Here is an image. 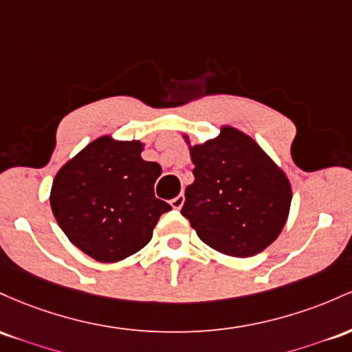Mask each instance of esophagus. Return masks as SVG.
Listing matches in <instances>:
<instances>
[{"label": "esophagus", "mask_w": 352, "mask_h": 352, "mask_svg": "<svg viewBox=\"0 0 352 352\" xmlns=\"http://www.w3.org/2000/svg\"><path fill=\"white\" fill-rule=\"evenodd\" d=\"M183 204H184V195H179L176 196L175 199H171V206L175 209H181L183 208Z\"/></svg>", "instance_id": "34e87169"}]
</instances>
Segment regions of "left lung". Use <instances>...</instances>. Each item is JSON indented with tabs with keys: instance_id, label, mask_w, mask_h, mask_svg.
Here are the masks:
<instances>
[{
	"instance_id": "8db88e82",
	"label": "left lung",
	"mask_w": 352,
	"mask_h": 352,
	"mask_svg": "<svg viewBox=\"0 0 352 352\" xmlns=\"http://www.w3.org/2000/svg\"><path fill=\"white\" fill-rule=\"evenodd\" d=\"M195 183L186 188L181 214L203 243L232 258H250L281 234L289 216L286 173L250 134L223 124L219 134L191 144Z\"/></svg>"
}]
</instances>
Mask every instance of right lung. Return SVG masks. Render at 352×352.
<instances>
[{
  "instance_id": "1",
  "label": "right lung",
  "mask_w": 352,
  "mask_h": 352,
  "mask_svg": "<svg viewBox=\"0 0 352 352\" xmlns=\"http://www.w3.org/2000/svg\"><path fill=\"white\" fill-rule=\"evenodd\" d=\"M140 140L96 138L61 166L50 204L78 250L100 263H118L143 250L171 206L155 196L161 166L144 161Z\"/></svg>"
}]
</instances>
